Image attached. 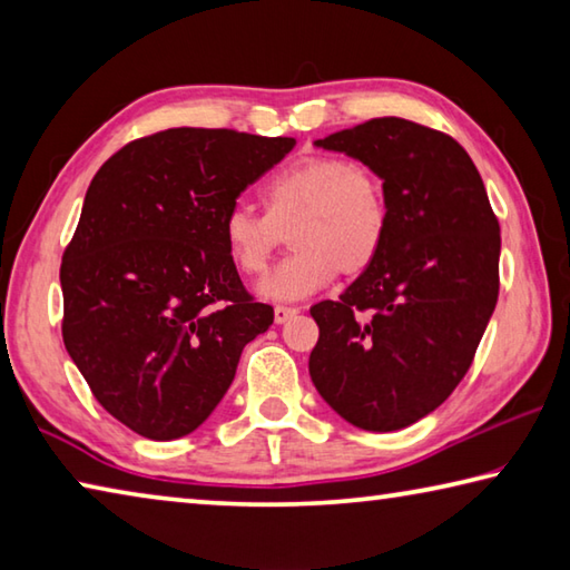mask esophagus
<instances>
[{
  "label": "esophagus",
  "mask_w": 570,
  "mask_h": 570,
  "mask_svg": "<svg viewBox=\"0 0 570 570\" xmlns=\"http://www.w3.org/2000/svg\"><path fill=\"white\" fill-rule=\"evenodd\" d=\"M296 314H298V308H294V306H276L274 308V322L276 324H284L288 320H294Z\"/></svg>",
  "instance_id": "obj_1"
}]
</instances>
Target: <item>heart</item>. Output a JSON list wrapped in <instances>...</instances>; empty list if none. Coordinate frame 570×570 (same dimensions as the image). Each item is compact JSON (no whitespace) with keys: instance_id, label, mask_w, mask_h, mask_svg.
<instances>
[{"instance_id":"heart-1","label":"heart","mask_w":570,"mask_h":570,"mask_svg":"<svg viewBox=\"0 0 570 570\" xmlns=\"http://www.w3.org/2000/svg\"><path fill=\"white\" fill-rule=\"evenodd\" d=\"M266 216L236 204L220 220L226 254L240 274L258 276L288 230L296 250L272 268L258 292L272 302H298L334 282L356 276L377 258L390 226L382 178L364 163L306 156L278 170L264 188Z\"/></svg>"}]
</instances>
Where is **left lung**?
<instances>
[{"instance_id": "1", "label": "left lung", "mask_w": 570, "mask_h": 570, "mask_svg": "<svg viewBox=\"0 0 570 570\" xmlns=\"http://www.w3.org/2000/svg\"><path fill=\"white\" fill-rule=\"evenodd\" d=\"M316 146L377 173L390 226L374 264L336 302L312 306L308 374L354 428L402 430L470 370L498 302V218L475 163L440 130L374 118Z\"/></svg>"}]
</instances>
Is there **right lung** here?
I'll return each mask as SVG.
<instances>
[{"mask_svg": "<svg viewBox=\"0 0 570 570\" xmlns=\"http://www.w3.org/2000/svg\"><path fill=\"white\" fill-rule=\"evenodd\" d=\"M294 138L170 128L95 173L60 284L67 354L105 410L178 440L224 400L244 346L274 324L220 238V220Z\"/></svg>", "mask_w": 570, "mask_h": 570, "instance_id": "obj_1", "label": "right lung"}]
</instances>
